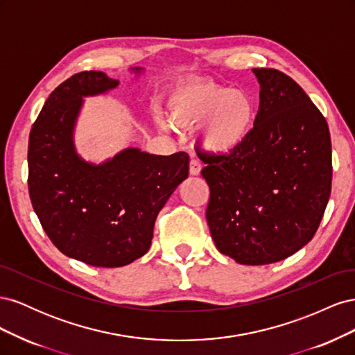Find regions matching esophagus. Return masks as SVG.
<instances>
[{
  "label": "esophagus",
  "mask_w": 355,
  "mask_h": 355,
  "mask_svg": "<svg viewBox=\"0 0 355 355\" xmlns=\"http://www.w3.org/2000/svg\"><path fill=\"white\" fill-rule=\"evenodd\" d=\"M200 171H201V163H200V159L196 158V157H191V161H189V173L197 176V175H200Z\"/></svg>",
  "instance_id": "obj_1"
}]
</instances>
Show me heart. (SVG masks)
Wrapping results in <instances>:
<instances>
[{
  "label": "heart",
  "instance_id": "1",
  "mask_svg": "<svg viewBox=\"0 0 355 355\" xmlns=\"http://www.w3.org/2000/svg\"><path fill=\"white\" fill-rule=\"evenodd\" d=\"M170 110L182 125L202 123L201 142L214 154H228L240 148L256 120V103L249 93L213 81L180 87L171 96ZM161 123L164 124L163 120Z\"/></svg>",
  "mask_w": 355,
  "mask_h": 355
}]
</instances>
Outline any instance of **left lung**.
<instances>
[{"label": "left lung", "instance_id": "8db88e82", "mask_svg": "<svg viewBox=\"0 0 355 355\" xmlns=\"http://www.w3.org/2000/svg\"><path fill=\"white\" fill-rule=\"evenodd\" d=\"M253 72L261 102L249 137L232 153L200 149L198 157L218 250L266 265L315 235L331 191V141L326 118L295 80L272 68Z\"/></svg>", "mask_w": 355, "mask_h": 355}]
</instances>
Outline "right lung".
<instances>
[{"instance_id": "obj_1", "label": "right lung", "mask_w": 355, "mask_h": 355, "mask_svg": "<svg viewBox=\"0 0 355 355\" xmlns=\"http://www.w3.org/2000/svg\"><path fill=\"white\" fill-rule=\"evenodd\" d=\"M116 85L101 71L73 73L49 96L28 146V189L42 230L63 254L102 268L128 265L148 252L158 213L189 168L187 153L128 148L99 166L75 154L83 96Z\"/></svg>"}]
</instances>
